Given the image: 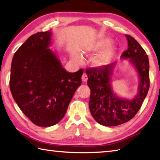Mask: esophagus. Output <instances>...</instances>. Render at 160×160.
Segmentation results:
<instances>
[{
    "instance_id": "1",
    "label": "esophagus",
    "mask_w": 160,
    "mask_h": 160,
    "mask_svg": "<svg viewBox=\"0 0 160 160\" xmlns=\"http://www.w3.org/2000/svg\"><path fill=\"white\" fill-rule=\"evenodd\" d=\"M88 75H87L86 73H85V72H84L83 75H82V82H87V81H88Z\"/></svg>"
}]
</instances>
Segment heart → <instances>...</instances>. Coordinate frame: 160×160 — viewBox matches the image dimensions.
<instances>
[{
    "label": "heart",
    "mask_w": 160,
    "mask_h": 160,
    "mask_svg": "<svg viewBox=\"0 0 160 160\" xmlns=\"http://www.w3.org/2000/svg\"><path fill=\"white\" fill-rule=\"evenodd\" d=\"M110 43V40L108 39L106 40H100L96 42L94 44L90 46V47L85 48V50L82 51L83 54H94L96 52H99L102 49L105 48L106 46H108ZM114 53V50L113 48H108L105 51H103L102 53L98 54V56L96 57L95 59V63L98 65H104L108 63ZM72 58L76 61L77 62L79 63H82L83 62V59L80 55H78L75 54L72 55Z\"/></svg>",
    "instance_id": "obj_1"
}]
</instances>
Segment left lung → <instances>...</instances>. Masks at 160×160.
<instances>
[{
	"label": "left lung",
	"instance_id": "obj_1",
	"mask_svg": "<svg viewBox=\"0 0 160 160\" xmlns=\"http://www.w3.org/2000/svg\"><path fill=\"white\" fill-rule=\"evenodd\" d=\"M128 49L121 55L129 59L137 71L140 83L135 97L129 100L113 93L110 80L116 62L86 69L88 85L91 90L89 107L91 114L98 124L113 127L124 124L136 115L150 88L149 60L146 52L133 37L126 35Z\"/></svg>",
	"mask_w": 160,
	"mask_h": 160
}]
</instances>
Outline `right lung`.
I'll use <instances>...</instances> for the list:
<instances>
[{
	"label": "right lung",
	"instance_id": "right-lung-1",
	"mask_svg": "<svg viewBox=\"0 0 160 160\" xmlns=\"http://www.w3.org/2000/svg\"><path fill=\"white\" fill-rule=\"evenodd\" d=\"M51 31L31 36L14 54L10 88L24 115L37 126L51 127L64 117L83 69L66 71L52 52Z\"/></svg>",
	"mask_w": 160,
	"mask_h": 160
}]
</instances>
